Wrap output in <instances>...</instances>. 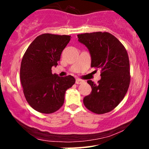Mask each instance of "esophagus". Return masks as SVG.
I'll list each match as a JSON object with an SVG mask.
<instances>
[{"label":"esophagus","instance_id":"obj_1","mask_svg":"<svg viewBox=\"0 0 149 149\" xmlns=\"http://www.w3.org/2000/svg\"><path fill=\"white\" fill-rule=\"evenodd\" d=\"M84 80L80 79V78H77V79L76 80V84H81V83H84Z\"/></svg>","mask_w":149,"mask_h":149}]
</instances>
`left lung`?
<instances>
[{
    "label": "left lung",
    "instance_id": "obj_1",
    "mask_svg": "<svg viewBox=\"0 0 149 149\" xmlns=\"http://www.w3.org/2000/svg\"><path fill=\"white\" fill-rule=\"evenodd\" d=\"M78 38L90 51L91 67L101 69L97 84L88 80L92 92L83 99L85 107L97 114L111 111L123 100L130 83L127 50L108 32L78 34Z\"/></svg>",
    "mask_w": 149,
    "mask_h": 149
}]
</instances>
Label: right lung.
<instances>
[{
	"label": "right lung",
	"mask_w": 149,
	"mask_h": 149,
	"mask_svg": "<svg viewBox=\"0 0 149 149\" xmlns=\"http://www.w3.org/2000/svg\"><path fill=\"white\" fill-rule=\"evenodd\" d=\"M71 36L43 33L35 38L24 54L20 80L26 100L34 110L52 113L62 107L66 90L76 80L72 76L52 74Z\"/></svg>",
	"instance_id": "right-lung-1"
}]
</instances>
